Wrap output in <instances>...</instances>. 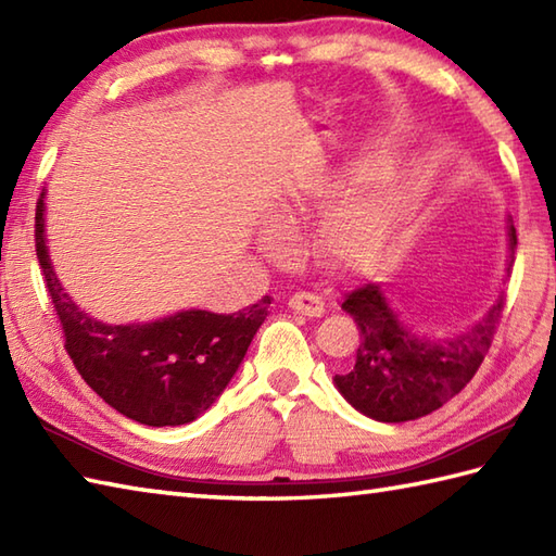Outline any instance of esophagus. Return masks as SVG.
<instances>
[{
    "mask_svg": "<svg viewBox=\"0 0 556 556\" xmlns=\"http://www.w3.org/2000/svg\"><path fill=\"white\" fill-rule=\"evenodd\" d=\"M289 308L293 313L305 315V317H320L325 313V303L320 296H315V293L299 291L289 299Z\"/></svg>",
    "mask_w": 556,
    "mask_h": 556,
    "instance_id": "obj_1",
    "label": "esophagus"
}]
</instances>
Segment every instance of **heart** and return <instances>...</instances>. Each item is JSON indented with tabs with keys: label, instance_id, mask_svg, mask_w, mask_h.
Masks as SVG:
<instances>
[{
	"label": "heart",
	"instance_id": "heart-1",
	"mask_svg": "<svg viewBox=\"0 0 556 556\" xmlns=\"http://www.w3.org/2000/svg\"><path fill=\"white\" fill-rule=\"evenodd\" d=\"M384 160V152H363L327 172L311 191H289L275 200V222H267L257 233L260 251L281 257L289 251V229L313 203H327L353 181L368 176ZM410 205V188L394 176L375 174L356 191L323 217L313 233V251L332 267H361L387 253L404 224Z\"/></svg>",
	"mask_w": 556,
	"mask_h": 556
}]
</instances>
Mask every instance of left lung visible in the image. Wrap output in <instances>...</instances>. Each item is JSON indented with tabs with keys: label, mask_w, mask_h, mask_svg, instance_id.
Segmentation results:
<instances>
[{
	"label": "left lung",
	"mask_w": 556,
	"mask_h": 556,
	"mask_svg": "<svg viewBox=\"0 0 556 556\" xmlns=\"http://www.w3.org/2000/svg\"><path fill=\"white\" fill-rule=\"evenodd\" d=\"M516 229L509 222V260L514 265ZM504 296L466 332L448 337L416 334L389 308L380 285H363L344 296L358 325L361 344L349 370L334 375V387L363 416L380 422H404L428 416L456 396L473 375L497 332Z\"/></svg>",
	"instance_id": "left-lung-1"
}]
</instances>
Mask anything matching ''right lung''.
<instances>
[{"instance_id":"right-lung-1","label":"right lung","mask_w":556,"mask_h":556,"mask_svg":"<svg viewBox=\"0 0 556 556\" xmlns=\"http://www.w3.org/2000/svg\"><path fill=\"white\" fill-rule=\"evenodd\" d=\"M35 253L76 370L102 401L150 428L186 425L215 404L267 317L269 296L233 315L191 308L152 323L96 320L71 301L54 271L45 191L35 207Z\"/></svg>"}]
</instances>
